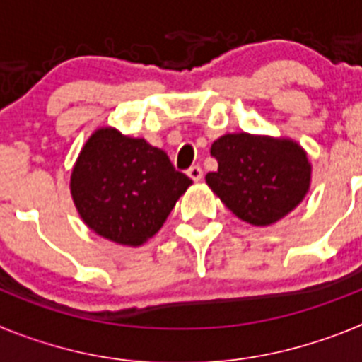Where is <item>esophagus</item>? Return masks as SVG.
<instances>
[{
    "label": "esophagus",
    "mask_w": 362,
    "mask_h": 362,
    "mask_svg": "<svg viewBox=\"0 0 362 362\" xmlns=\"http://www.w3.org/2000/svg\"><path fill=\"white\" fill-rule=\"evenodd\" d=\"M187 174L192 181H201V179H203V170H201V166H190Z\"/></svg>",
    "instance_id": "esophagus-1"
}]
</instances>
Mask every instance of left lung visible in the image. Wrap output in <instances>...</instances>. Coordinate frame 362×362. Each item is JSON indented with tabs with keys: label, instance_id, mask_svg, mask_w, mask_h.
<instances>
[{
	"label": "left lung",
	"instance_id": "8db88e82",
	"mask_svg": "<svg viewBox=\"0 0 362 362\" xmlns=\"http://www.w3.org/2000/svg\"><path fill=\"white\" fill-rule=\"evenodd\" d=\"M210 153L219 166L206 174V185L230 212L254 226L288 216L310 190L312 165L288 137L225 134Z\"/></svg>",
	"mask_w": 362,
	"mask_h": 362
}]
</instances>
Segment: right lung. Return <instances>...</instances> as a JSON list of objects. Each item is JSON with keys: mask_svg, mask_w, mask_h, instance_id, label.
<instances>
[{"mask_svg": "<svg viewBox=\"0 0 362 362\" xmlns=\"http://www.w3.org/2000/svg\"><path fill=\"white\" fill-rule=\"evenodd\" d=\"M190 185L165 150L112 127L86 139L70 175L83 223L123 246H141L156 235Z\"/></svg>", "mask_w": 362, "mask_h": 362, "instance_id": "1", "label": "right lung"}]
</instances>
